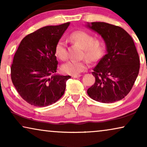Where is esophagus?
<instances>
[{
    "mask_svg": "<svg viewBox=\"0 0 147 147\" xmlns=\"http://www.w3.org/2000/svg\"><path fill=\"white\" fill-rule=\"evenodd\" d=\"M71 77L74 78H78L81 77V75H80V74H78V75H72Z\"/></svg>",
    "mask_w": 147,
    "mask_h": 147,
    "instance_id": "1",
    "label": "esophagus"
}]
</instances>
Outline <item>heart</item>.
<instances>
[{
  "label": "heart",
  "mask_w": 147,
  "mask_h": 147,
  "mask_svg": "<svg viewBox=\"0 0 147 147\" xmlns=\"http://www.w3.org/2000/svg\"><path fill=\"white\" fill-rule=\"evenodd\" d=\"M70 39L84 50L86 57L90 61H96L103 56L105 52V43L100 40L94 41V36L83 31H74L70 35ZM55 52L57 57L65 60L67 57V42L65 39H61L55 45ZM88 61H69L61 66V71L64 74L69 75H78L87 69Z\"/></svg>",
  "instance_id": "obj_1"
}]
</instances>
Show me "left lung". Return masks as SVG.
<instances>
[{"label":"left lung","mask_w":147,"mask_h":147,"mask_svg":"<svg viewBox=\"0 0 147 147\" xmlns=\"http://www.w3.org/2000/svg\"><path fill=\"white\" fill-rule=\"evenodd\" d=\"M86 26L101 36L106 47V54L93 69L96 81L88 89V96L102 103L122 100L139 72V56L133 39L122 28L109 23L92 22Z\"/></svg>","instance_id":"8db88e82"}]
</instances>
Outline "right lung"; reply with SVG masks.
Listing matches in <instances>:
<instances>
[{
	"label": "right lung",
	"mask_w": 147,
	"mask_h": 147,
	"mask_svg": "<svg viewBox=\"0 0 147 147\" xmlns=\"http://www.w3.org/2000/svg\"><path fill=\"white\" fill-rule=\"evenodd\" d=\"M70 23L46 26L24 37L11 65V80L20 96L31 105L44 107L63 95L69 76L56 74L55 48Z\"/></svg>",
	"instance_id": "obj_1"
}]
</instances>
